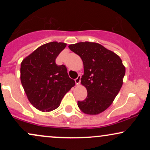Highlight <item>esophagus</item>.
<instances>
[{"label": "esophagus", "mask_w": 150, "mask_h": 150, "mask_svg": "<svg viewBox=\"0 0 150 150\" xmlns=\"http://www.w3.org/2000/svg\"><path fill=\"white\" fill-rule=\"evenodd\" d=\"M80 79H81V75H78V77L75 79V83H76V85H79V84L80 83V81H81Z\"/></svg>", "instance_id": "esophagus-1"}]
</instances>
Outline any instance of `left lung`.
Instances as JSON below:
<instances>
[{
    "instance_id": "8db88e82",
    "label": "left lung",
    "mask_w": 150,
    "mask_h": 150,
    "mask_svg": "<svg viewBox=\"0 0 150 150\" xmlns=\"http://www.w3.org/2000/svg\"><path fill=\"white\" fill-rule=\"evenodd\" d=\"M68 47L84 65L81 84L87 89V96L77 101V106L86 114H99L109 107L119 92L125 66L118 55L97 43L79 42Z\"/></svg>"
}]
</instances>
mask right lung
Here are the masks:
<instances>
[{
    "instance_id": "add662e5",
    "label": "right lung",
    "mask_w": 150,
    "mask_h": 150,
    "mask_svg": "<svg viewBox=\"0 0 150 150\" xmlns=\"http://www.w3.org/2000/svg\"><path fill=\"white\" fill-rule=\"evenodd\" d=\"M66 44L49 42L39 46L23 60L20 67L22 87L37 109L49 112L57 108L63 97L75 85L66 67L56 59Z\"/></svg>"
}]
</instances>
